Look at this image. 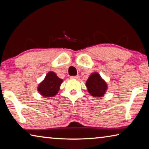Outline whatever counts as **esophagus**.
I'll use <instances>...</instances> for the list:
<instances>
[{
  "mask_svg": "<svg viewBox=\"0 0 149 149\" xmlns=\"http://www.w3.org/2000/svg\"><path fill=\"white\" fill-rule=\"evenodd\" d=\"M72 78H74V79H79V76H78V75H75V76H72Z\"/></svg>",
  "mask_w": 149,
  "mask_h": 149,
  "instance_id": "1",
  "label": "esophagus"
}]
</instances>
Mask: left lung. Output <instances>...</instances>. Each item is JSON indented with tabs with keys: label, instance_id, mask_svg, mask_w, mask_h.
Masks as SVG:
<instances>
[{
	"label": "left lung",
	"instance_id": "8db88e82",
	"mask_svg": "<svg viewBox=\"0 0 149 149\" xmlns=\"http://www.w3.org/2000/svg\"><path fill=\"white\" fill-rule=\"evenodd\" d=\"M89 92L94 97H102L107 90V84L97 73H93L86 81Z\"/></svg>",
	"mask_w": 149,
	"mask_h": 149
}]
</instances>
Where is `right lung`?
<instances>
[{"label":"right lung","mask_w":149,"mask_h":149,"mask_svg":"<svg viewBox=\"0 0 149 149\" xmlns=\"http://www.w3.org/2000/svg\"><path fill=\"white\" fill-rule=\"evenodd\" d=\"M63 80L57 76L53 72H49L45 79L39 85L38 91L45 97H54L60 89Z\"/></svg>","instance_id":"right-lung-1"}]
</instances>
